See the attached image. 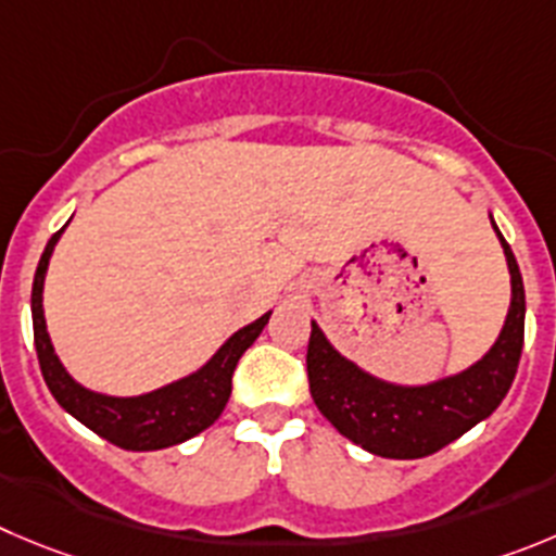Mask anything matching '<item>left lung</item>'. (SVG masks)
<instances>
[{
  "label": "left lung",
  "mask_w": 556,
  "mask_h": 556,
  "mask_svg": "<svg viewBox=\"0 0 556 556\" xmlns=\"http://www.w3.org/2000/svg\"><path fill=\"white\" fill-rule=\"evenodd\" d=\"M510 271V307L500 337L475 365L428 383H392L342 356L313 320L307 349L309 392L345 439L381 458L414 460L439 453L505 401L523 349V279L513 249L491 216Z\"/></svg>",
  "instance_id": "8db88e82"
}]
</instances>
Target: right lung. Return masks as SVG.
<instances>
[{
  "mask_svg": "<svg viewBox=\"0 0 556 556\" xmlns=\"http://www.w3.org/2000/svg\"><path fill=\"white\" fill-rule=\"evenodd\" d=\"M65 227L60 232H54L51 241L46 243L33 282L35 351H38L40 372H43V381L51 395H54V401L71 417L79 419L85 428H90L92 433L112 442L114 447L134 450V453L173 447V444L186 442L191 435L211 428L219 419V414L225 412L227 401H230L232 372H236L238 359L261 337L271 313L261 315V318L252 320L249 326L238 329L236 334L227 337L222 342V349L205 365L197 367L189 376L178 378V381L167 383V387H159L153 392L131 397L103 395V392H96V389L81 387L65 370L60 356H56L54 342H51L49 329H46L43 313L46 271H49L51 252H54L56 241L65 232Z\"/></svg>",
  "mask_w": 556,
  "mask_h": 556,
  "instance_id": "add662e5",
  "label": "right lung"
}]
</instances>
